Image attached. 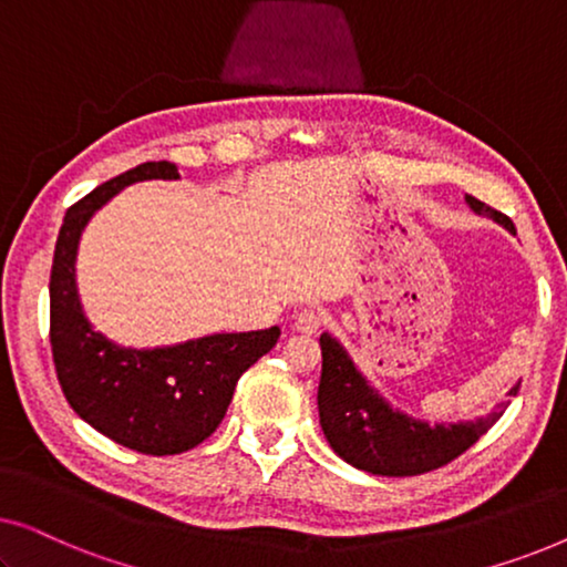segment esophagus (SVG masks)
Masks as SVG:
<instances>
[{
    "label": "esophagus",
    "instance_id": "obj_1",
    "mask_svg": "<svg viewBox=\"0 0 567 567\" xmlns=\"http://www.w3.org/2000/svg\"><path fill=\"white\" fill-rule=\"evenodd\" d=\"M322 322H324L322 312H317V309H301L297 315V322H293V328L299 332H307V336H312V332L322 328Z\"/></svg>",
    "mask_w": 567,
    "mask_h": 567
}]
</instances>
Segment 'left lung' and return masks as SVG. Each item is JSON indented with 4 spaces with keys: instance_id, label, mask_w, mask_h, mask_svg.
<instances>
[{
    "instance_id": "8db88e82",
    "label": "left lung",
    "mask_w": 567,
    "mask_h": 567,
    "mask_svg": "<svg viewBox=\"0 0 567 567\" xmlns=\"http://www.w3.org/2000/svg\"><path fill=\"white\" fill-rule=\"evenodd\" d=\"M464 200L475 214L487 216L508 235H516L508 216L485 206L475 196H464ZM320 348L322 374L317 386L320 425L332 452L355 470L384 477H410L439 470L467 452L503 415V408H498L475 421L429 423L392 405L336 336L322 332ZM516 390L518 386L511 392Z\"/></svg>"
}]
</instances>
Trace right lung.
<instances>
[{
  "instance_id": "1",
  "label": "right lung",
  "mask_w": 567,
  "mask_h": 567,
  "mask_svg": "<svg viewBox=\"0 0 567 567\" xmlns=\"http://www.w3.org/2000/svg\"><path fill=\"white\" fill-rule=\"evenodd\" d=\"M144 181H181V173L173 162H144L66 212L51 266V351L64 398L84 423L134 452L167 456L212 436L237 379L278 343L281 330L212 332L154 348L118 346L95 330L76 289L82 231L107 200Z\"/></svg>"
}]
</instances>
